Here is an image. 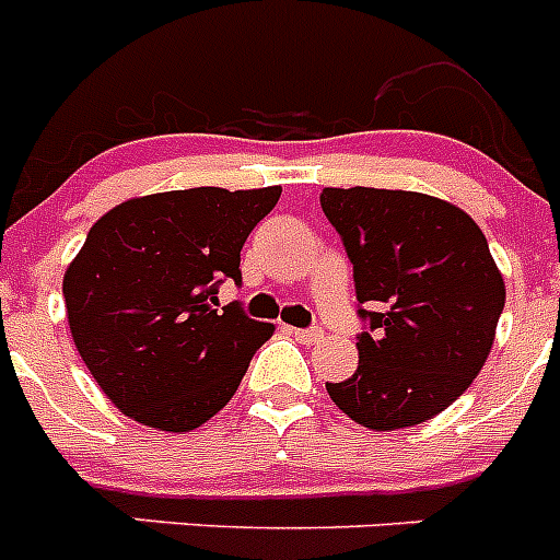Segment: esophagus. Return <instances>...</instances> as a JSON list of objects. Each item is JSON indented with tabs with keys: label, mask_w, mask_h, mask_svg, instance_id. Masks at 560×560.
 Returning <instances> with one entry per match:
<instances>
[{
	"label": "esophagus",
	"mask_w": 560,
	"mask_h": 560,
	"mask_svg": "<svg viewBox=\"0 0 560 560\" xmlns=\"http://www.w3.org/2000/svg\"><path fill=\"white\" fill-rule=\"evenodd\" d=\"M296 341H303V345H316V341H323L325 334L319 328H291Z\"/></svg>",
	"instance_id": "34e87169"
}]
</instances>
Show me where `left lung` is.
Segmentation results:
<instances>
[{"label": "left lung", "instance_id": "1", "mask_svg": "<svg viewBox=\"0 0 560 560\" xmlns=\"http://www.w3.org/2000/svg\"><path fill=\"white\" fill-rule=\"evenodd\" d=\"M323 212L353 264L359 368L325 384L350 420L375 432L432 420L471 387L493 348L504 280L468 212L427 192L325 187Z\"/></svg>", "mask_w": 560, "mask_h": 560}]
</instances>
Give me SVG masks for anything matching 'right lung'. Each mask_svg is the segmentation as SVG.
Returning a JSON list of instances; mask_svg holds the SVG:
<instances>
[{
	"instance_id": "obj_1",
	"label": "right lung",
	"mask_w": 560,
	"mask_h": 560,
	"mask_svg": "<svg viewBox=\"0 0 560 560\" xmlns=\"http://www.w3.org/2000/svg\"><path fill=\"white\" fill-rule=\"evenodd\" d=\"M280 187H190L108 210L67 266L63 300L75 348L114 407L142 427L190 432L230 404L275 325L219 285L241 283V249Z\"/></svg>"
}]
</instances>
